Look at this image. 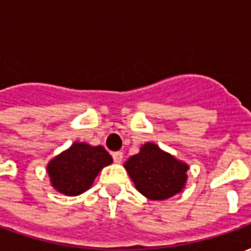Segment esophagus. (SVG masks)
Instances as JSON below:
<instances>
[{
    "mask_svg": "<svg viewBox=\"0 0 251 251\" xmlns=\"http://www.w3.org/2000/svg\"><path fill=\"white\" fill-rule=\"evenodd\" d=\"M111 156H113V160H114V163L120 164L121 161H122V158H124V153H122V152H114L113 154H111Z\"/></svg>",
    "mask_w": 251,
    "mask_h": 251,
    "instance_id": "obj_1",
    "label": "esophagus"
}]
</instances>
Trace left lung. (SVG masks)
Wrapping results in <instances>:
<instances>
[{
	"instance_id": "left-lung-1",
	"label": "left lung",
	"mask_w": 251,
	"mask_h": 251,
	"mask_svg": "<svg viewBox=\"0 0 251 251\" xmlns=\"http://www.w3.org/2000/svg\"><path fill=\"white\" fill-rule=\"evenodd\" d=\"M136 188L151 200H164L184 188L188 165L148 142L125 163Z\"/></svg>"
}]
</instances>
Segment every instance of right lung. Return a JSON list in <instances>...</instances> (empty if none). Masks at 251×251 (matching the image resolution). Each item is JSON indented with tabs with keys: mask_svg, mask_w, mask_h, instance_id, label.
Segmentation results:
<instances>
[{
	"mask_svg": "<svg viewBox=\"0 0 251 251\" xmlns=\"http://www.w3.org/2000/svg\"><path fill=\"white\" fill-rule=\"evenodd\" d=\"M113 163L103 147H90L75 142L68 151L48 164L52 185L64 195L76 196L87 191L99 171Z\"/></svg>",
	"mask_w": 251,
	"mask_h": 251,
	"instance_id": "1",
	"label": "right lung"
}]
</instances>
